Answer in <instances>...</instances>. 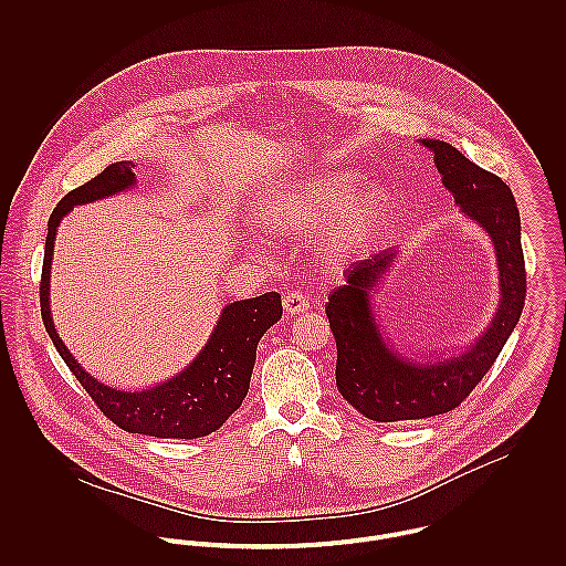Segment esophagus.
<instances>
[{"instance_id": "1", "label": "esophagus", "mask_w": 566, "mask_h": 566, "mask_svg": "<svg viewBox=\"0 0 566 566\" xmlns=\"http://www.w3.org/2000/svg\"><path fill=\"white\" fill-rule=\"evenodd\" d=\"M283 310L287 314L296 316V314H303V312L310 310V301H307V296L303 292H287L283 296Z\"/></svg>"}]
</instances>
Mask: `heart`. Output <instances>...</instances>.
I'll return each mask as SVG.
<instances>
[{
	"label": "heart",
	"instance_id": "1",
	"mask_svg": "<svg viewBox=\"0 0 566 566\" xmlns=\"http://www.w3.org/2000/svg\"><path fill=\"white\" fill-rule=\"evenodd\" d=\"M350 187L353 178L348 176L305 182L265 202L261 222L272 233L303 235L328 212L316 233L312 252L328 268L344 265L366 250L388 211L386 198L377 189H361L348 196Z\"/></svg>",
	"mask_w": 566,
	"mask_h": 566
}]
</instances>
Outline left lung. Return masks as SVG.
<instances>
[{
    "label": "left lung",
    "instance_id": "left-lung-1",
    "mask_svg": "<svg viewBox=\"0 0 566 566\" xmlns=\"http://www.w3.org/2000/svg\"><path fill=\"white\" fill-rule=\"evenodd\" d=\"M420 144L433 153V163L455 205L494 243L501 301L484 335L460 357L416 364L386 344L370 303L373 290L395 261V252L381 250L346 270V285L331 292L326 303V318L337 346L335 384L348 403L377 422L429 418L462 403L505 346L521 318L527 292L521 218L510 187L447 142L420 139Z\"/></svg>",
    "mask_w": 566,
    "mask_h": 566
}]
</instances>
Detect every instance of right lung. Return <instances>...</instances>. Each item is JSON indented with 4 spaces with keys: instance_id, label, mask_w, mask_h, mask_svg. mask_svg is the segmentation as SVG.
I'll list each match as a JSON object with an SVG mask.
<instances>
[{
    "instance_id": "add662e5",
    "label": "right lung",
    "mask_w": 566,
    "mask_h": 566,
    "mask_svg": "<svg viewBox=\"0 0 566 566\" xmlns=\"http://www.w3.org/2000/svg\"><path fill=\"white\" fill-rule=\"evenodd\" d=\"M133 169L135 165L130 161L111 163L95 178L70 191L52 211L41 274V316L63 361L93 403L119 429L155 438H202L220 429L245 399L256 359V344L272 324L281 321V294L268 292L227 305L198 357L180 375L142 392L115 390L84 373L59 337L50 316V268L56 227L76 205H86L133 187L137 182Z\"/></svg>"
}]
</instances>
